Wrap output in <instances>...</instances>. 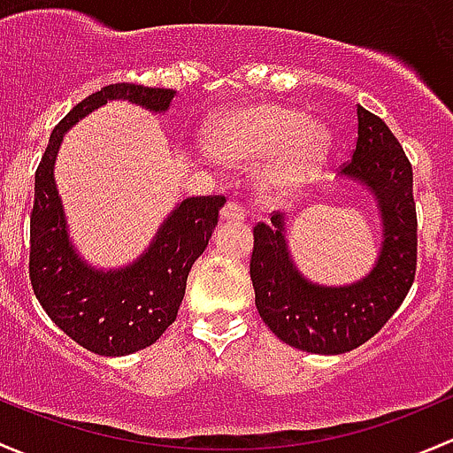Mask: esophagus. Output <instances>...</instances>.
I'll use <instances>...</instances> for the list:
<instances>
[{
	"label": "esophagus",
	"mask_w": 453,
	"mask_h": 453,
	"mask_svg": "<svg viewBox=\"0 0 453 453\" xmlns=\"http://www.w3.org/2000/svg\"><path fill=\"white\" fill-rule=\"evenodd\" d=\"M220 220L222 222H242L244 220V209H242L237 203H231V200H228L220 211Z\"/></svg>",
	"instance_id": "1"
}]
</instances>
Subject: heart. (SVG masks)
Wrapping results in <instances>:
<instances>
[{"mask_svg":"<svg viewBox=\"0 0 453 453\" xmlns=\"http://www.w3.org/2000/svg\"><path fill=\"white\" fill-rule=\"evenodd\" d=\"M207 148L231 165L268 161L264 185L288 194L314 179L329 157L325 126L303 122V113L277 102L240 106L207 130Z\"/></svg>","mask_w":453,"mask_h":453,"instance_id":"obj_1","label":"heart"}]
</instances>
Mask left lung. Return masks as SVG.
I'll list each match as a JSON object with an SVG mask.
<instances>
[{
	"label": "left lung",
	"mask_w": 453,
	"mask_h": 453,
	"mask_svg": "<svg viewBox=\"0 0 453 453\" xmlns=\"http://www.w3.org/2000/svg\"><path fill=\"white\" fill-rule=\"evenodd\" d=\"M342 174L360 180L380 203L384 242L375 268L344 288L314 286L292 264L283 218L253 226L250 281L268 329L290 347L338 356L371 340L403 303L417 273V204L412 165L390 128L357 104V137Z\"/></svg>",
	"instance_id": "left-lung-1"
}]
</instances>
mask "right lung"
I'll use <instances>...</instances> for the list:
<instances>
[{"label":"right lung","instance_id":"add662e5","mask_svg":"<svg viewBox=\"0 0 453 453\" xmlns=\"http://www.w3.org/2000/svg\"><path fill=\"white\" fill-rule=\"evenodd\" d=\"M167 111L172 88L115 82L78 102L50 137L35 174L30 283L41 307L73 342L97 356H128L155 344L179 314L188 274L207 249L225 196H196L172 211L142 259L97 273L73 253L54 185V158L69 126L109 100Z\"/></svg>","mask_w":453,"mask_h":453}]
</instances>
